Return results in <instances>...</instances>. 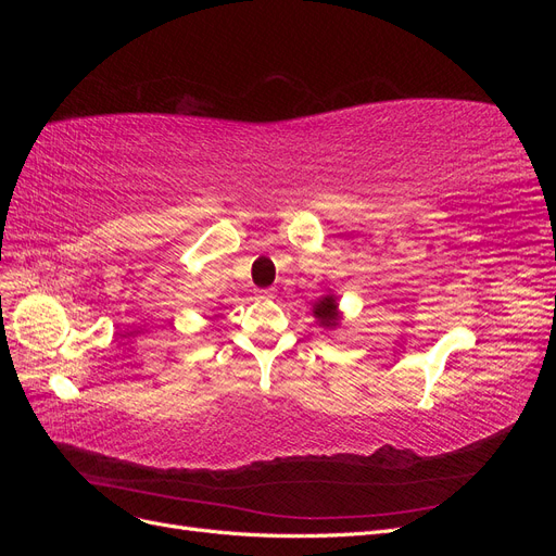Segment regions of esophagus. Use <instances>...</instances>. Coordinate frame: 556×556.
I'll return each instance as SVG.
<instances>
[{
	"mask_svg": "<svg viewBox=\"0 0 556 556\" xmlns=\"http://www.w3.org/2000/svg\"><path fill=\"white\" fill-rule=\"evenodd\" d=\"M260 296H262V299H274V296H276V290H262Z\"/></svg>",
	"mask_w": 556,
	"mask_h": 556,
	"instance_id": "obj_1",
	"label": "esophagus"
}]
</instances>
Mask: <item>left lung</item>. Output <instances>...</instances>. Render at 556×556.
Instances as JSON below:
<instances>
[{
    "label": "left lung",
    "mask_w": 556,
    "mask_h": 556,
    "mask_svg": "<svg viewBox=\"0 0 556 556\" xmlns=\"http://www.w3.org/2000/svg\"><path fill=\"white\" fill-rule=\"evenodd\" d=\"M313 315L317 319V325L325 329H336L341 325V311H339V304H336L333 294H325L323 299H317L313 306Z\"/></svg>",
    "instance_id": "1"
}]
</instances>
